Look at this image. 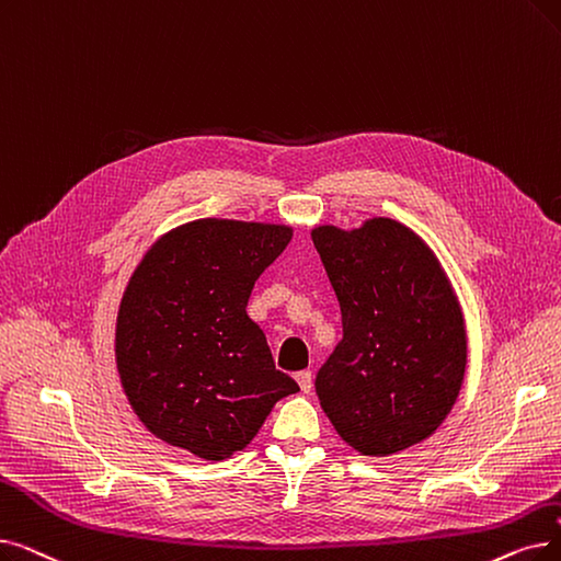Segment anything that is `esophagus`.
<instances>
[{"instance_id": "obj_1", "label": "esophagus", "mask_w": 561, "mask_h": 561, "mask_svg": "<svg viewBox=\"0 0 561 561\" xmlns=\"http://www.w3.org/2000/svg\"><path fill=\"white\" fill-rule=\"evenodd\" d=\"M296 380H298V385H300V389H302L305 394H309V392H311V387H313L311 371H300V374L296 376Z\"/></svg>"}]
</instances>
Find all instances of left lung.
Masks as SVG:
<instances>
[{
    "mask_svg": "<svg viewBox=\"0 0 561 561\" xmlns=\"http://www.w3.org/2000/svg\"><path fill=\"white\" fill-rule=\"evenodd\" d=\"M311 240L344 325L316 374L321 408L364 456L424 443L454 408L468 362L445 271L415 231L387 217L353 231L319 227Z\"/></svg>",
    "mask_w": 561,
    "mask_h": 561,
    "instance_id": "8db88e82",
    "label": "left lung"
}]
</instances>
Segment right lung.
Returning <instances> with one entry per match:
<instances>
[{"mask_svg":"<svg viewBox=\"0 0 561 561\" xmlns=\"http://www.w3.org/2000/svg\"><path fill=\"white\" fill-rule=\"evenodd\" d=\"M290 236L284 225L208 217L144 254L118 307L116 367L137 417L160 440L225 460L300 389L275 369L248 316L254 282Z\"/></svg>","mask_w":561,"mask_h":561,"instance_id":"right-lung-1","label":"right lung"}]
</instances>
